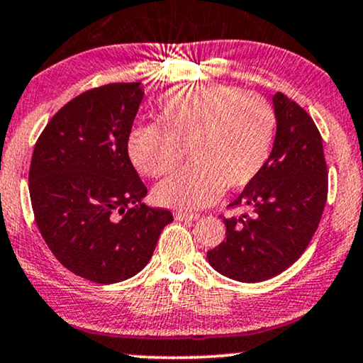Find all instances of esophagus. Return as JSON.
Listing matches in <instances>:
<instances>
[{"instance_id":"esophagus-1","label":"esophagus","mask_w":363,"mask_h":363,"mask_svg":"<svg viewBox=\"0 0 363 363\" xmlns=\"http://www.w3.org/2000/svg\"><path fill=\"white\" fill-rule=\"evenodd\" d=\"M174 216H176V220L179 221H196L199 218V215H196V213H186V211H177Z\"/></svg>"}]
</instances>
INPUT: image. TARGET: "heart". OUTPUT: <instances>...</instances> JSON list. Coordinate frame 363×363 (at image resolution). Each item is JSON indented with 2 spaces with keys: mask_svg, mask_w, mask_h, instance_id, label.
Returning <instances> with one entry per match:
<instances>
[{
  "mask_svg": "<svg viewBox=\"0 0 363 363\" xmlns=\"http://www.w3.org/2000/svg\"><path fill=\"white\" fill-rule=\"evenodd\" d=\"M277 116L267 99L226 84H182L157 104V125H138L126 138L130 160L148 177L193 162L155 187L157 203L198 209L223 189H242L269 162Z\"/></svg>",
  "mask_w": 363,
  "mask_h": 363,
  "instance_id": "1",
  "label": "heart"
}]
</instances>
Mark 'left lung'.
Returning <instances> with one entry per match:
<instances>
[{"label":"left lung","mask_w":363,"mask_h":363,"mask_svg":"<svg viewBox=\"0 0 363 363\" xmlns=\"http://www.w3.org/2000/svg\"><path fill=\"white\" fill-rule=\"evenodd\" d=\"M277 132L269 162L230 206L253 216L225 218L226 240L208 252L216 272L240 282H262L291 267L320 225L328 196L323 140L308 115L286 94L272 98Z\"/></svg>","instance_id":"1"}]
</instances>
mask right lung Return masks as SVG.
<instances>
[{
  "label": "right lung",
  "instance_id": "add662e5",
  "mask_svg": "<svg viewBox=\"0 0 363 363\" xmlns=\"http://www.w3.org/2000/svg\"><path fill=\"white\" fill-rule=\"evenodd\" d=\"M142 99V82L94 87L60 108L35 143V221L55 259L87 281L133 277L174 220L142 203L147 187L126 150Z\"/></svg>",
  "mask_w": 363,
  "mask_h": 363
}]
</instances>
